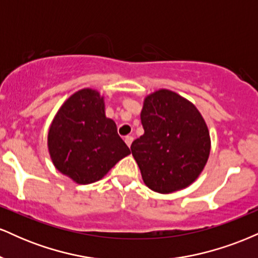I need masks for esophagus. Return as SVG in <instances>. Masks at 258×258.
I'll list each match as a JSON object with an SVG mask.
<instances>
[{"instance_id":"obj_1","label":"esophagus","mask_w":258,"mask_h":258,"mask_svg":"<svg viewBox=\"0 0 258 258\" xmlns=\"http://www.w3.org/2000/svg\"><path fill=\"white\" fill-rule=\"evenodd\" d=\"M132 142H133V137H132V136H126V137H125V143L127 144V146L131 147Z\"/></svg>"}]
</instances>
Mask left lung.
Returning <instances> with one entry per match:
<instances>
[{"instance_id": "1", "label": "left lung", "mask_w": 258, "mask_h": 258, "mask_svg": "<svg viewBox=\"0 0 258 258\" xmlns=\"http://www.w3.org/2000/svg\"><path fill=\"white\" fill-rule=\"evenodd\" d=\"M144 135L131 152L147 186L168 194L190 185L205 167L211 149L206 122L193 103L168 90L144 99Z\"/></svg>"}]
</instances>
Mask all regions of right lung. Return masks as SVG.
<instances>
[{"label":"right lung","mask_w":258,"mask_h":258,"mask_svg":"<svg viewBox=\"0 0 258 258\" xmlns=\"http://www.w3.org/2000/svg\"><path fill=\"white\" fill-rule=\"evenodd\" d=\"M48 150L59 172L79 184L102 179L130 154L116 123L105 116L104 98L84 88L64 102L48 131Z\"/></svg>","instance_id":"add662e5"}]
</instances>
